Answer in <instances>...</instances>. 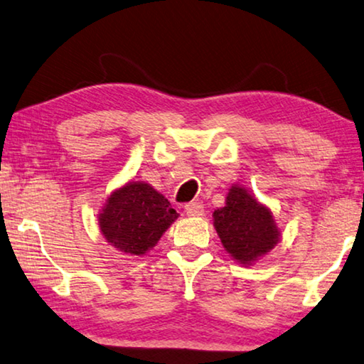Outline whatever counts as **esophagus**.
Here are the masks:
<instances>
[{
  "mask_svg": "<svg viewBox=\"0 0 364 364\" xmlns=\"http://www.w3.org/2000/svg\"><path fill=\"white\" fill-rule=\"evenodd\" d=\"M183 210H186L187 216H192V218L203 216V214H205V206L198 203V201H190V203L183 206Z\"/></svg>",
  "mask_w": 364,
  "mask_h": 364,
  "instance_id": "esophagus-1",
  "label": "esophagus"
}]
</instances>
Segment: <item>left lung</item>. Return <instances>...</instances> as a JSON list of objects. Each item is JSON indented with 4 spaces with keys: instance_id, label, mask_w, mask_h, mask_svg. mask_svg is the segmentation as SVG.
Here are the masks:
<instances>
[{
    "instance_id": "left-lung-1",
    "label": "left lung",
    "mask_w": 364,
    "mask_h": 364,
    "mask_svg": "<svg viewBox=\"0 0 364 364\" xmlns=\"http://www.w3.org/2000/svg\"><path fill=\"white\" fill-rule=\"evenodd\" d=\"M213 221L225 252L243 266L269 253L281 237L269 208L235 183L225 196V206L213 213Z\"/></svg>"
}]
</instances>
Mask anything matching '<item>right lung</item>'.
Here are the masks:
<instances>
[{
	"instance_id": "obj_1",
	"label": "right lung",
	"mask_w": 364,
	"mask_h": 364,
	"mask_svg": "<svg viewBox=\"0 0 364 364\" xmlns=\"http://www.w3.org/2000/svg\"><path fill=\"white\" fill-rule=\"evenodd\" d=\"M177 216L168 198L150 183L130 181L108 196L98 214V225L109 245L141 256L156 245Z\"/></svg>"
}]
</instances>
